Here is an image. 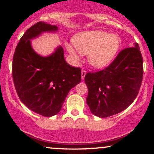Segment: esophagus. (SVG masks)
I'll use <instances>...</instances> for the list:
<instances>
[{
  "mask_svg": "<svg viewBox=\"0 0 154 154\" xmlns=\"http://www.w3.org/2000/svg\"><path fill=\"white\" fill-rule=\"evenodd\" d=\"M86 75V71L85 69H82V72H81V77H82V79H84Z\"/></svg>",
  "mask_w": 154,
  "mask_h": 154,
  "instance_id": "34e87169",
  "label": "esophagus"
}]
</instances>
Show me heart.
I'll list each match as a JSON object with an SVG mask.
<instances>
[{"label":"heart","mask_w":154,"mask_h":154,"mask_svg":"<svg viewBox=\"0 0 154 154\" xmlns=\"http://www.w3.org/2000/svg\"><path fill=\"white\" fill-rule=\"evenodd\" d=\"M73 43L80 54H88V61L93 66L101 67L107 64L115 56L120 45L119 38L103 31H87L77 34ZM69 53L77 58L75 49L67 45Z\"/></svg>","instance_id":"obj_1"}]
</instances>
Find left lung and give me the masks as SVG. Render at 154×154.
<instances>
[{
    "label": "left lung",
    "mask_w": 154,
    "mask_h": 154,
    "mask_svg": "<svg viewBox=\"0 0 154 154\" xmlns=\"http://www.w3.org/2000/svg\"><path fill=\"white\" fill-rule=\"evenodd\" d=\"M143 76V61L138 44L122 50L103 70L88 72L86 102L99 117L115 115L127 109L137 97Z\"/></svg>",
    "instance_id": "obj_1"
}]
</instances>
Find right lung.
<instances>
[{
  "mask_svg": "<svg viewBox=\"0 0 154 154\" xmlns=\"http://www.w3.org/2000/svg\"><path fill=\"white\" fill-rule=\"evenodd\" d=\"M58 27L39 22L26 30L16 47L12 76L19 99L37 114L56 115L61 109L70 90L81 81V69L66 62L62 47L51 56L43 57L31 46V39L43 32Z\"/></svg>",
  "mask_w": 154,
  "mask_h": 154,
  "instance_id": "add662e5",
  "label": "right lung"
}]
</instances>
